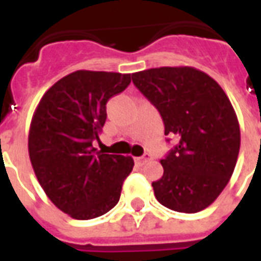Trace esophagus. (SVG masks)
I'll return each mask as SVG.
<instances>
[{
  "mask_svg": "<svg viewBox=\"0 0 261 261\" xmlns=\"http://www.w3.org/2000/svg\"><path fill=\"white\" fill-rule=\"evenodd\" d=\"M149 159H150L149 153H145V155L140 156V158H136V162L137 163H140V165H144V163H145V162H148Z\"/></svg>",
  "mask_w": 261,
  "mask_h": 261,
  "instance_id": "obj_1",
  "label": "esophagus"
}]
</instances>
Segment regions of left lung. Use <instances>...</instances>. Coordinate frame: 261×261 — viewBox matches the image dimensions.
Here are the masks:
<instances>
[{
	"mask_svg": "<svg viewBox=\"0 0 261 261\" xmlns=\"http://www.w3.org/2000/svg\"><path fill=\"white\" fill-rule=\"evenodd\" d=\"M133 83L159 111L165 136L178 140L160 160L165 171L152 182L156 199L179 213L206 209L228 184L241 146L228 96L212 77L190 66L133 73Z\"/></svg>",
	"mask_w": 261,
	"mask_h": 261,
	"instance_id": "1",
	"label": "left lung"
}]
</instances>
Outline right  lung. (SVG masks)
Here are the masks:
<instances>
[{
    "label": "right lung",
    "mask_w": 261,
    "mask_h": 261,
    "mask_svg": "<svg viewBox=\"0 0 261 261\" xmlns=\"http://www.w3.org/2000/svg\"><path fill=\"white\" fill-rule=\"evenodd\" d=\"M131 74L77 70L48 90L33 115L29 156L51 202L77 220L99 217L120 199L134 160L92 146L106 121V103Z\"/></svg>",
    "instance_id": "right-lung-1"
}]
</instances>
